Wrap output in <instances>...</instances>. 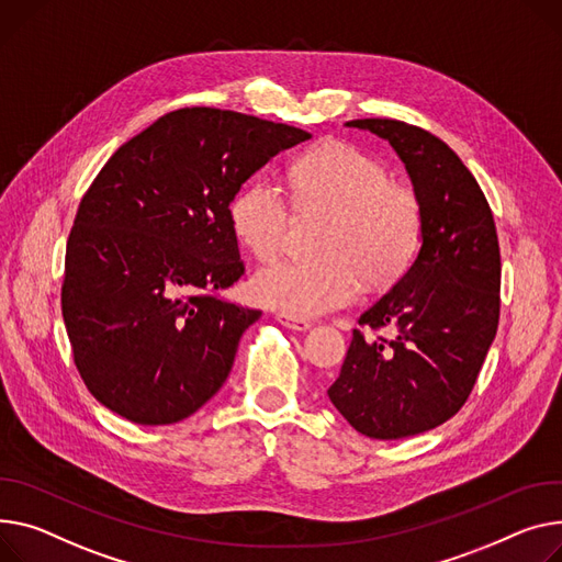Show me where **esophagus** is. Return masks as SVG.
Listing matches in <instances>:
<instances>
[{
  "instance_id": "34e87169",
  "label": "esophagus",
  "mask_w": 562,
  "mask_h": 562,
  "mask_svg": "<svg viewBox=\"0 0 562 562\" xmlns=\"http://www.w3.org/2000/svg\"><path fill=\"white\" fill-rule=\"evenodd\" d=\"M278 323L284 325L286 329H293V331H305L312 327V323L307 318H295V316H289V314H278Z\"/></svg>"
}]
</instances>
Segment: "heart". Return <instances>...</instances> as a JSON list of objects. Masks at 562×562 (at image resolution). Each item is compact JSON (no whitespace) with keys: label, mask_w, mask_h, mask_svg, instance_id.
Returning a JSON list of instances; mask_svg holds the SVG:
<instances>
[{"label":"heart","mask_w":562,"mask_h":562,"mask_svg":"<svg viewBox=\"0 0 562 562\" xmlns=\"http://www.w3.org/2000/svg\"><path fill=\"white\" fill-rule=\"evenodd\" d=\"M289 184L301 210H331L323 257H286L252 280L261 305L295 318L323 316L352 305L368 284L395 282L418 255L423 205L406 184L389 180L375 158L352 144L327 142L297 158ZM239 241L261 261L273 259L289 241L293 203L282 184L255 178L231 207Z\"/></svg>","instance_id":"obj_1"}]
</instances>
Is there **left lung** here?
Returning <instances> with one entry per match:
<instances>
[{
	"label": "left lung",
	"mask_w": 562,
	"mask_h": 562,
	"mask_svg": "<svg viewBox=\"0 0 562 562\" xmlns=\"http://www.w3.org/2000/svg\"><path fill=\"white\" fill-rule=\"evenodd\" d=\"M395 148L423 205V248L359 316L331 404L363 436L395 440L457 416L499 325L502 257L493 210L442 139L397 120H352ZM389 328L390 336L378 335Z\"/></svg>",
	"instance_id": "8db88e82"
}]
</instances>
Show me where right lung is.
Here are the masks:
<instances>
[{
	"label": "right lung",
	"mask_w": 562,
	"mask_h": 562,
	"mask_svg": "<svg viewBox=\"0 0 562 562\" xmlns=\"http://www.w3.org/2000/svg\"><path fill=\"white\" fill-rule=\"evenodd\" d=\"M307 131L180 108L120 146L67 239L63 321L88 391L135 425H171L228 380L261 316L221 293L244 276L231 203Z\"/></svg>",
	"instance_id": "add662e5"
}]
</instances>
